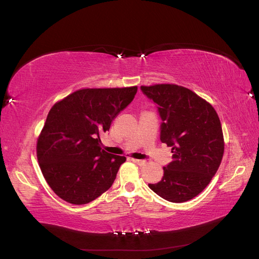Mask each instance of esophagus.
<instances>
[{
  "mask_svg": "<svg viewBox=\"0 0 259 259\" xmlns=\"http://www.w3.org/2000/svg\"><path fill=\"white\" fill-rule=\"evenodd\" d=\"M132 161L134 162V163H136V164H138V165H145L146 164V161L145 160H138V159H132Z\"/></svg>",
  "mask_w": 259,
  "mask_h": 259,
  "instance_id": "34e87169",
  "label": "esophagus"
}]
</instances>
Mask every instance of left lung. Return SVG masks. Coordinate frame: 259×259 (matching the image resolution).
<instances>
[{"label":"left lung","mask_w":259,"mask_h":259,"mask_svg":"<svg viewBox=\"0 0 259 259\" xmlns=\"http://www.w3.org/2000/svg\"><path fill=\"white\" fill-rule=\"evenodd\" d=\"M140 90L158 105L160 139L173 153L162 179L148 186L166 201H189L205 189L221 165L225 150L221 120L213 106L183 86L155 84Z\"/></svg>","instance_id":"8db88e82"}]
</instances>
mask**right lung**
I'll return each instance as SVG.
<instances>
[{"instance_id": "right-lung-1", "label": "right lung", "mask_w": 259, "mask_h": 259, "mask_svg": "<svg viewBox=\"0 0 259 259\" xmlns=\"http://www.w3.org/2000/svg\"><path fill=\"white\" fill-rule=\"evenodd\" d=\"M137 86L83 89L55 104L36 144L42 174L52 190L71 204L97 199L110 188L125 156L100 147V134L126 108Z\"/></svg>"}]
</instances>
